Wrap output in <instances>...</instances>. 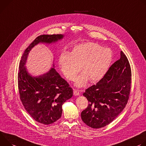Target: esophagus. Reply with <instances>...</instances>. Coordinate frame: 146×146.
Returning a JSON list of instances; mask_svg holds the SVG:
<instances>
[{"instance_id":"obj_1","label":"esophagus","mask_w":146,"mask_h":146,"mask_svg":"<svg viewBox=\"0 0 146 146\" xmlns=\"http://www.w3.org/2000/svg\"><path fill=\"white\" fill-rule=\"evenodd\" d=\"M74 96H78L79 95V92L78 90L74 89Z\"/></svg>"}]
</instances>
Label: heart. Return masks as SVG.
Instances as JSON below:
<instances>
[{
	"label": "heart",
	"instance_id": "b5f03b06",
	"mask_svg": "<svg viewBox=\"0 0 146 146\" xmlns=\"http://www.w3.org/2000/svg\"><path fill=\"white\" fill-rule=\"evenodd\" d=\"M112 52L108 48L93 42L74 46L70 53L62 52L58 63L64 75L73 80L80 71L83 72L76 79V85L84 86L89 79L91 82L99 81L107 73L112 60Z\"/></svg>",
	"mask_w": 146,
	"mask_h": 146
}]
</instances>
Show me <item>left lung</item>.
Returning <instances> with one entry per match:
<instances>
[{
    "mask_svg": "<svg viewBox=\"0 0 146 146\" xmlns=\"http://www.w3.org/2000/svg\"><path fill=\"white\" fill-rule=\"evenodd\" d=\"M120 55V58L110 67L100 81L83 94L89 105L81 112V118L92 128L108 125L118 117L127 103L131 87V69L122 51Z\"/></svg>",
    "mask_w": 146,
    "mask_h": 146,
    "instance_id": "obj_1",
    "label": "left lung"
}]
</instances>
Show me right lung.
<instances>
[{"mask_svg": "<svg viewBox=\"0 0 146 146\" xmlns=\"http://www.w3.org/2000/svg\"><path fill=\"white\" fill-rule=\"evenodd\" d=\"M61 34L38 36L26 48L19 66L18 86L21 101L30 116L38 122L51 124L62 115V105L72 98L73 90L66 80L52 68L47 72L34 76L27 71L25 64L28 54L39 43L51 44L61 40Z\"/></svg>", "mask_w": 146, "mask_h": 146, "instance_id": "obj_1", "label": "right lung"}]
</instances>
